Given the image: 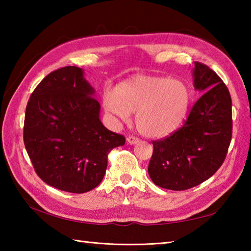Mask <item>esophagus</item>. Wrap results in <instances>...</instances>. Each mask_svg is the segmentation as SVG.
Returning <instances> with one entry per match:
<instances>
[{
    "label": "esophagus",
    "mask_w": 251,
    "mask_h": 251,
    "mask_svg": "<svg viewBox=\"0 0 251 251\" xmlns=\"http://www.w3.org/2000/svg\"><path fill=\"white\" fill-rule=\"evenodd\" d=\"M126 141H127V143H128V145H131V146H132V145H136V143L139 142V139H138V138H136V137L129 136V137H127Z\"/></svg>",
    "instance_id": "obj_1"
}]
</instances>
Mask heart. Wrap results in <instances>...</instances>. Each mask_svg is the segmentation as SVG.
<instances>
[{"label": "heart", "mask_w": 251, "mask_h": 251, "mask_svg": "<svg viewBox=\"0 0 251 251\" xmlns=\"http://www.w3.org/2000/svg\"><path fill=\"white\" fill-rule=\"evenodd\" d=\"M188 86L176 78L139 75L108 90L102 98L103 109L121 122H129L136 113L140 134L163 138L172 134L183 122L190 106Z\"/></svg>", "instance_id": "heart-1"}]
</instances>
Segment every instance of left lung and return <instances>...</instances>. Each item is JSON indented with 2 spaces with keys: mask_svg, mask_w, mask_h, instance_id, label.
Listing matches in <instances>:
<instances>
[{
  "mask_svg": "<svg viewBox=\"0 0 251 251\" xmlns=\"http://www.w3.org/2000/svg\"><path fill=\"white\" fill-rule=\"evenodd\" d=\"M192 76L201 97L180 129L153 141L148 173L163 189L188 190L209 179L225 161L231 142L232 100L226 84L200 62Z\"/></svg>",
  "mask_w": 251,
  "mask_h": 251,
  "instance_id": "8db88e82",
  "label": "left lung"
}]
</instances>
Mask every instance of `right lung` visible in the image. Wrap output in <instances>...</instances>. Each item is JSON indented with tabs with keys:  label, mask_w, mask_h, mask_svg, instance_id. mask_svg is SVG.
I'll return each instance as SVG.
<instances>
[{
	"label": "right lung",
	"mask_w": 251,
	"mask_h": 251,
	"mask_svg": "<svg viewBox=\"0 0 251 251\" xmlns=\"http://www.w3.org/2000/svg\"><path fill=\"white\" fill-rule=\"evenodd\" d=\"M95 88L82 68L51 72L37 85L25 109L24 141L37 176L49 185L85 193L103 179L108 153L125 138L106 129Z\"/></svg>",
	"instance_id": "1"
}]
</instances>
